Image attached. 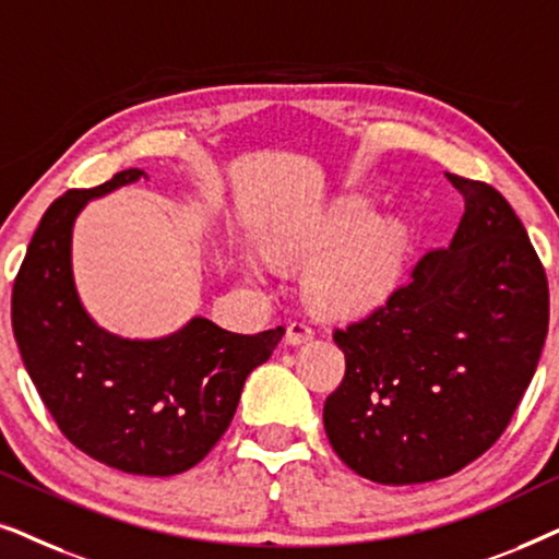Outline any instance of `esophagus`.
I'll return each mask as SVG.
<instances>
[{
    "mask_svg": "<svg viewBox=\"0 0 559 559\" xmlns=\"http://www.w3.org/2000/svg\"><path fill=\"white\" fill-rule=\"evenodd\" d=\"M312 335H316V328H312L308 320H293V323L287 325V343H289V346H300V343H308V341H312Z\"/></svg>",
    "mask_w": 559,
    "mask_h": 559,
    "instance_id": "34e87169",
    "label": "esophagus"
}]
</instances>
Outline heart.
<instances>
[{"mask_svg": "<svg viewBox=\"0 0 559 559\" xmlns=\"http://www.w3.org/2000/svg\"><path fill=\"white\" fill-rule=\"evenodd\" d=\"M371 224L361 203H343L302 241L282 247L287 257L318 259L310 266V293L323 308L341 312L369 310L396 287L404 262V231L396 224ZM251 274L262 277L264 264L247 257Z\"/></svg>", "mask_w": 559, "mask_h": 559, "instance_id": "obj_1", "label": "heart"}]
</instances>
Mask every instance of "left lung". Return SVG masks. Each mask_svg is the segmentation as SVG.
<instances>
[{
    "label": "left lung",
    "instance_id": "left-lung-1",
    "mask_svg": "<svg viewBox=\"0 0 559 559\" xmlns=\"http://www.w3.org/2000/svg\"><path fill=\"white\" fill-rule=\"evenodd\" d=\"M445 178L465 201L450 249L425 251L384 302L333 331L346 373L325 435L373 484H427L484 455L547 338V274L522 221L488 182Z\"/></svg>",
    "mask_w": 559,
    "mask_h": 559
}]
</instances>
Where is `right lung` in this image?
I'll return each instance as SVG.
<instances>
[{
	"label": "right lung",
	"mask_w": 559,
	"mask_h": 559,
	"mask_svg": "<svg viewBox=\"0 0 559 559\" xmlns=\"http://www.w3.org/2000/svg\"><path fill=\"white\" fill-rule=\"evenodd\" d=\"M142 175L129 167L50 203L14 277L12 331L37 394L75 448L134 476H175L228 430L243 381L285 328L241 335L193 318L167 338L124 341L86 316L71 274L75 213Z\"/></svg>",
	"instance_id": "obj_1"
}]
</instances>
